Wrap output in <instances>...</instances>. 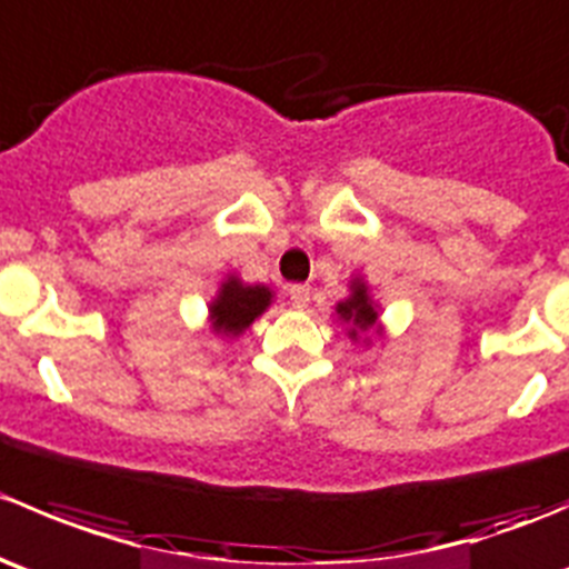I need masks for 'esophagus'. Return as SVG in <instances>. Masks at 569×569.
Segmentation results:
<instances>
[{"mask_svg":"<svg viewBox=\"0 0 569 569\" xmlns=\"http://www.w3.org/2000/svg\"><path fill=\"white\" fill-rule=\"evenodd\" d=\"M289 300H291V306L295 308H306L308 302H311V291H308V286H291L289 289Z\"/></svg>","mask_w":569,"mask_h":569,"instance_id":"1","label":"esophagus"}]
</instances>
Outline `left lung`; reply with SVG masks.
Segmentation results:
<instances>
[{"label":"left lung","instance_id":"8db88e82","mask_svg":"<svg viewBox=\"0 0 569 569\" xmlns=\"http://www.w3.org/2000/svg\"><path fill=\"white\" fill-rule=\"evenodd\" d=\"M336 319L341 325H347V336L352 341H363V347L371 343V332L382 336V327H380V313H377L375 300L369 295V286L360 274H355L349 280V297L347 300L336 302Z\"/></svg>","mask_w":569,"mask_h":569}]
</instances>
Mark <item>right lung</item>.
Instances as JSON below:
<instances>
[{
    "label": "right lung",
    "instance_id": "add662e5",
    "mask_svg": "<svg viewBox=\"0 0 569 569\" xmlns=\"http://www.w3.org/2000/svg\"><path fill=\"white\" fill-rule=\"evenodd\" d=\"M274 291L261 283H244L239 274H228L220 291L209 302V327L220 338H239L244 330L272 306Z\"/></svg>",
    "mask_w": 569,
    "mask_h": 569
}]
</instances>
